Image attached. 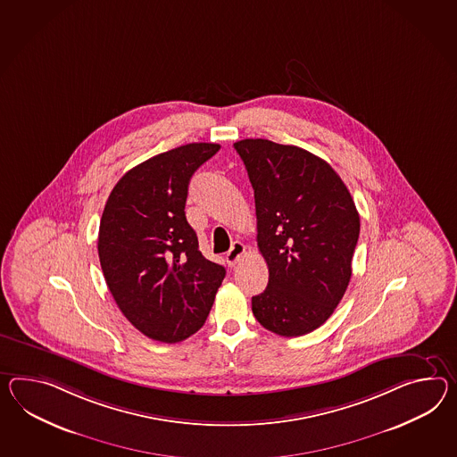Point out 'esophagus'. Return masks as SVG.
I'll return each mask as SVG.
<instances>
[{
	"label": "esophagus",
	"instance_id": "34e87169",
	"mask_svg": "<svg viewBox=\"0 0 457 457\" xmlns=\"http://www.w3.org/2000/svg\"><path fill=\"white\" fill-rule=\"evenodd\" d=\"M245 245L243 243H239V241H236L231 245V249L226 253V262H228V266H236L237 262H239V259L245 256Z\"/></svg>",
	"mask_w": 457,
	"mask_h": 457
}]
</instances>
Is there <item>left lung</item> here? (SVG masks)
Wrapping results in <instances>:
<instances>
[{
	"label": "left lung",
	"mask_w": 457,
	"mask_h": 457,
	"mask_svg": "<svg viewBox=\"0 0 457 457\" xmlns=\"http://www.w3.org/2000/svg\"><path fill=\"white\" fill-rule=\"evenodd\" d=\"M234 148L254 189L257 247L269 269L253 313L274 334H309L334 313L352 278L355 203L334 168L303 148L266 138Z\"/></svg>",
	"instance_id": "1"
}]
</instances>
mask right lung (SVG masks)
<instances>
[{
  "label": "right lung",
  "instance_id": "obj_1",
  "mask_svg": "<svg viewBox=\"0 0 457 457\" xmlns=\"http://www.w3.org/2000/svg\"><path fill=\"white\" fill-rule=\"evenodd\" d=\"M221 146L188 144L129 170L102 212V272L127 320L152 340L196 334L226 269L201 254L187 221L189 179Z\"/></svg>",
  "mask_w": 457,
  "mask_h": 457
}]
</instances>
